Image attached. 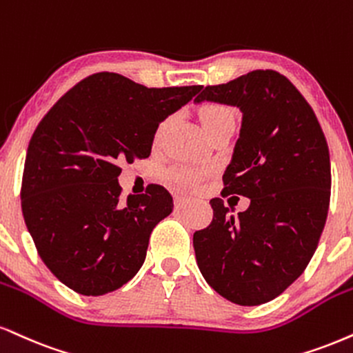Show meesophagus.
Wrapping results in <instances>:
<instances>
[{
  "instance_id": "1",
  "label": "esophagus",
  "mask_w": 353,
  "mask_h": 353,
  "mask_svg": "<svg viewBox=\"0 0 353 353\" xmlns=\"http://www.w3.org/2000/svg\"><path fill=\"white\" fill-rule=\"evenodd\" d=\"M189 203H190V201H189V199H185V197H177L176 201H174V205H176V210L184 209V207L189 205Z\"/></svg>"
}]
</instances>
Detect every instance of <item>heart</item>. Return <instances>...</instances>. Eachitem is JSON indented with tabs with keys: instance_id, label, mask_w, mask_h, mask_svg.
<instances>
[{
	"instance_id": "1",
	"label": "heart",
	"mask_w": 353,
	"mask_h": 353,
	"mask_svg": "<svg viewBox=\"0 0 353 353\" xmlns=\"http://www.w3.org/2000/svg\"><path fill=\"white\" fill-rule=\"evenodd\" d=\"M230 118H235V113H233L232 108L225 107V105L209 103L205 105V107H202L201 110V121L207 133H210L215 126H219L220 123L230 120ZM169 123H171V120H165L161 123L158 131H156V141H159L161 136L164 134L165 130H168ZM174 177H176L179 182H182V184H192V182H195L199 177H201V172L195 171V169L182 168L174 172Z\"/></svg>"
}]
</instances>
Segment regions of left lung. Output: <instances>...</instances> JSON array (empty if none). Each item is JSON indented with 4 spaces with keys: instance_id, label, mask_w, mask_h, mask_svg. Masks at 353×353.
Instances as JSON below:
<instances>
[{
    "instance_id": "1",
    "label": "left lung",
    "mask_w": 353,
    "mask_h": 353,
    "mask_svg": "<svg viewBox=\"0 0 353 353\" xmlns=\"http://www.w3.org/2000/svg\"><path fill=\"white\" fill-rule=\"evenodd\" d=\"M202 101L241 112L222 194L248 197L250 207L233 215L222 199H212L214 219L194 233L195 260L225 299L265 304L303 274L324 230L330 201L325 136L311 105L274 70L205 87L194 103Z\"/></svg>"
}]
</instances>
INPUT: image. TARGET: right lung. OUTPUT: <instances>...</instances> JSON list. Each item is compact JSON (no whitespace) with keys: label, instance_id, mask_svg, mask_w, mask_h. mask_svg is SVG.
<instances>
[{"label":"right lung","instance_id":"obj_1","mask_svg":"<svg viewBox=\"0 0 353 353\" xmlns=\"http://www.w3.org/2000/svg\"><path fill=\"white\" fill-rule=\"evenodd\" d=\"M202 90L148 88L113 72L83 79L42 118L24 163L21 207L37 253L67 288L101 296L128 283L172 197L151 184L120 201L121 161L151 154L159 123Z\"/></svg>","mask_w":353,"mask_h":353}]
</instances>
